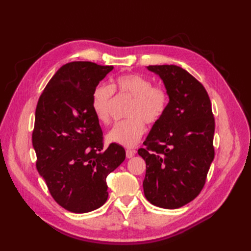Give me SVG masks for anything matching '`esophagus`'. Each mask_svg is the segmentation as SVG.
Instances as JSON below:
<instances>
[{"label": "esophagus", "mask_w": 251, "mask_h": 251, "mask_svg": "<svg viewBox=\"0 0 251 251\" xmlns=\"http://www.w3.org/2000/svg\"><path fill=\"white\" fill-rule=\"evenodd\" d=\"M126 158H132V157L136 154V151H135V150L127 149V150L126 151Z\"/></svg>", "instance_id": "obj_1"}]
</instances>
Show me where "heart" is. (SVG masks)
I'll use <instances>...</instances> for the list:
<instances>
[{
    "label": "heart",
    "instance_id": "b5f03b06",
    "mask_svg": "<svg viewBox=\"0 0 251 251\" xmlns=\"http://www.w3.org/2000/svg\"><path fill=\"white\" fill-rule=\"evenodd\" d=\"M113 93L132 98L126 116L117 123L107 135L110 142L132 148L139 141L146 131L147 124L158 123L169 107V93L163 87L153 86V82L140 74H121L111 80L110 86L100 85L91 95V108L96 119L102 125L111 123L110 107Z\"/></svg>",
    "mask_w": 251,
    "mask_h": 251
}]
</instances>
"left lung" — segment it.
Masks as SVG:
<instances>
[{
  "label": "left lung",
  "mask_w": 251,
  "mask_h": 251,
  "mask_svg": "<svg viewBox=\"0 0 251 251\" xmlns=\"http://www.w3.org/2000/svg\"><path fill=\"white\" fill-rule=\"evenodd\" d=\"M169 93L163 117L156 123L138 154L146 160L144 196L166 209L179 208L200 194L214 160L215 118L206 90L175 65L149 66Z\"/></svg>",
  "instance_id": "left-lung-1"
}]
</instances>
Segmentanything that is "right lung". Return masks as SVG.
Instances as JSON below:
<instances>
[{
	"label": "right lung",
	"mask_w": 251,
	"mask_h": 251,
	"mask_svg": "<svg viewBox=\"0 0 251 251\" xmlns=\"http://www.w3.org/2000/svg\"><path fill=\"white\" fill-rule=\"evenodd\" d=\"M113 66L72 62L59 68L37 101L32 144L36 170L57 204L83 214L108 199V175L124 162L117 143L103 148L102 131L91 108L94 88Z\"/></svg>",
	"instance_id": "obj_1"
}]
</instances>
